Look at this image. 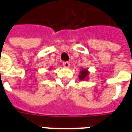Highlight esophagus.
Returning <instances> with one entry per match:
<instances>
[{"label": "esophagus", "mask_w": 132, "mask_h": 132, "mask_svg": "<svg viewBox=\"0 0 132 132\" xmlns=\"http://www.w3.org/2000/svg\"><path fill=\"white\" fill-rule=\"evenodd\" d=\"M63 66H64V67H65V68H68V67L70 66V63L68 62H63Z\"/></svg>", "instance_id": "esophagus-1"}]
</instances>
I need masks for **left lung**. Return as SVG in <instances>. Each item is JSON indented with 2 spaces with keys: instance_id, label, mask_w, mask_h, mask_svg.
<instances>
[{
  "instance_id": "8db88e82",
  "label": "left lung",
  "mask_w": 132,
  "mask_h": 132,
  "mask_svg": "<svg viewBox=\"0 0 132 132\" xmlns=\"http://www.w3.org/2000/svg\"><path fill=\"white\" fill-rule=\"evenodd\" d=\"M89 76V71L86 68H82L79 72V80H87Z\"/></svg>"
}]
</instances>
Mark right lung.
I'll list each match as a JSON object with an SVG mask.
<instances>
[{"mask_svg":"<svg viewBox=\"0 0 132 132\" xmlns=\"http://www.w3.org/2000/svg\"><path fill=\"white\" fill-rule=\"evenodd\" d=\"M50 69H51V67H50Z\"/></svg>","mask_w":132,"mask_h":132,"instance_id":"add662e5","label":"right lung"}]
</instances>
